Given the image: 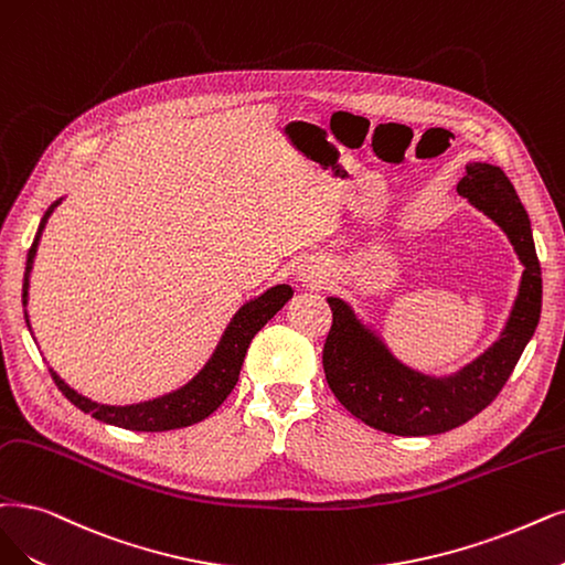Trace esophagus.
Instances as JSON below:
<instances>
[{
  "label": "esophagus",
  "instance_id": "34e87169",
  "mask_svg": "<svg viewBox=\"0 0 565 565\" xmlns=\"http://www.w3.org/2000/svg\"><path fill=\"white\" fill-rule=\"evenodd\" d=\"M305 281H315V284H321V277L315 275V271H307L305 275Z\"/></svg>",
  "mask_w": 565,
  "mask_h": 565
}]
</instances>
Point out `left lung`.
Instances as JSON below:
<instances>
[{"label": "left lung", "instance_id": "1", "mask_svg": "<svg viewBox=\"0 0 565 565\" xmlns=\"http://www.w3.org/2000/svg\"><path fill=\"white\" fill-rule=\"evenodd\" d=\"M456 191L503 230L524 265L508 323L482 356L447 377H430L395 359L351 305L328 298L332 309V328L323 347L328 386L356 419L384 433L437 435L470 422L505 386L540 321V263L531 218L514 185L500 167L470 162Z\"/></svg>", "mask_w": 565, "mask_h": 565}]
</instances>
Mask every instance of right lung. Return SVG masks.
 I'll return each mask as SVG.
<instances>
[{"label":"right lung","mask_w":565,"mask_h":565,"mask_svg":"<svg viewBox=\"0 0 565 565\" xmlns=\"http://www.w3.org/2000/svg\"><path fill=\"white\" fill-rule=\"evenodd\" d=\"M60 202H62V198L49 206V212L44 214V218H41L34 242L28 250V265H25V279H23V307H28L30 271L34 265L41 233H44L53 209ZM290 298H294V288H290L288 284H277V286L267 288L265 294H260L258 298L244 302L235 311V317L230 319L227 328L223 330V335L212 353V359L204 363V367L195 374V377L188 384H183L181 388L158 395V398H153V401H143V403H135V405H102V403L86 398V395H81L78 391H74L53 367H51V377L57 384V388L65 393V398L72 405H76L81 412L90 414L97 422L111 424V426H118L125 430H139V433H160V430L193 426V424L206 419V416L227 398L230 391L235 388L250 340H254L256 332L271 317H275ZM25 323L30 328L28 309H25Z\"/></svg>","instance_id":"add662e5"}]
</instances>
